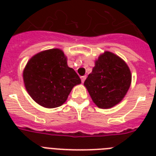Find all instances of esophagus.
Returning a JSON list of instances; mask_svg holds the SVG:
<instances>
[{
    "mask_svg": "<svg viewBox=\"0 0 156 156\" xmlns=\"http://www.w3.org/2000/svg\"><path fill=\"white\" fill-rule=\"evenodd\" d=\"M86 78H87V76H83V77H81V80H82V83H84L86 80Z\"/></svg>",
    "mask_w": 156,
    "mask_h": 156,
    "instance_id": "esophagus-1",
    "label": "esophagus"
}]
</instances>
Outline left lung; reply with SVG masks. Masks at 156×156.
<instances>
[{
    "mask_svg": "<svg viewBox=\"0 0 156 156\" xmlns=\"http://www.w3.org/2000/svg\"><path fill=\"white\" fill-rule=\"evenodd\" d=\"M132 74L123 59L105 51L95 61L92 72L84 82L94 104L100 108H111L123 100L129 89Z\"/></svg>",
    "mask_w": 156,
    "mask_h": 156,
    "instance_id": "8db88e82",
    "label": "left lung"
}]
</instances>
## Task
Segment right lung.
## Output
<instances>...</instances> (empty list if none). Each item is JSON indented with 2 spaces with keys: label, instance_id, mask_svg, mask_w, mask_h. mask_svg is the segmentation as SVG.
I'll return each mask as SVG.
<instances>
[{
  "label": "right lung",
  "instance_id": "add662e5",
  "mask_svg": "<svg viewBox=\"0 0 156 156\" xmlns=\"http://www.w3.org/2000/svg\"><path fill=\"white\" fill-rule=\"evenodd\" d=\"M24 86L35 103L54 108L66 102L81 79L67 64V56L60 48L36 53L27 61L23 72Z\"/></svg>",
  "mask_w": 156,
  "mask_h": 156
}]
</instances>
